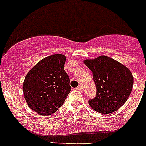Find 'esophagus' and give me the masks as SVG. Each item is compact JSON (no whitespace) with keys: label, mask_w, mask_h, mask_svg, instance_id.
I'll list each match as a JSON object with an SVG mask.
<instances>
[{"label":"esophagus","mask_w":146,"mask_h":146,"mask_svg":"<svg viewBox=\"0 0 146 146\" xmlns=\"http://www.w3.org/2000/svg\"><path fill=\"white\" fill-rule=\"evenodd\" d=\"M76 90H82V88L81 86H78V87H77V88H76Z\"/></svg>","instance_id":"34e87169"}]
</instances>
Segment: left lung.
<instances>
[{"instance_id":"left-lung-1","label":"left lung","mask_w":146,"mask_h":146,"mask_svg":"<svg viewBox=\"0 0 146 146\" xmlns=\"http://www.w3.org/2000/svg\"><path fill=\"white\" fill-rule=\"evenodd\" d=\"M92 72L97 88L96 97L89 104L95 111L110 114L118 110L129 98L133 85V77L126 66L116 60L100 56L83 61Z\"/></svg>"}]
</instances>
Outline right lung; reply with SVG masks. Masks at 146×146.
Listing matches in <instances>:
<instances>
[{
    "label": "right lung",
    "instance_id": "add662e5",
    "mask_svg": "<svg viewBox=\"0 0 146 146\" xmlns=\"http://www.w3.org/2000/svg\"><path fill=\"white\" fill-rule=\"evenodd\" d=\"M66 58L61 54L48 56L26 75L23 85L24 98L29 108L40 115L56 112L71 90L64 68Z\"/></svg>",
    "mask_w": 146,
    "mask_h": 146
}]
</instances>
